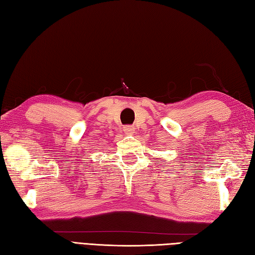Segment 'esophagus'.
Listing matches in <instances>:
<instances>
[{"label": "esophagus", "mask_w": 255, "mask_h": 255, "mask_svg": "<svg viewBox=\"0 0 255 255\" xmlns=\"http://www.w3.org/2000/svg\"><path fill=\"white\" fill-rule=\"evenodd\" d=\"M124 132L126 133V134H129V136H130V134H133V133H134V128H133V127H131V126H126V127H124Z\"/></svg>", "instance_id": "esophagus-1"}]
</instances>
